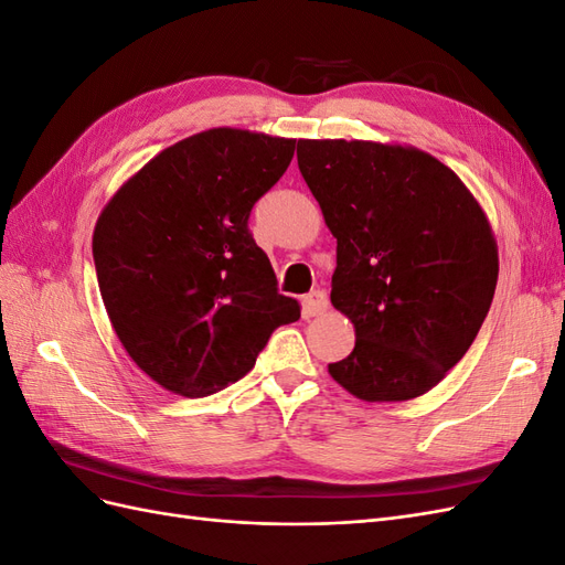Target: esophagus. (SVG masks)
<instances>
[{"mask_svg": "<svg viewBox=\"0 0 565 565\" xmlns=\"http://www.w3.org/2000/svg\"><path fill=\"white\" fill-rule=\"evenodd\" d=\"M328 295L322 292V289H313L311 295L303 297V318H316V316H322L324 311H328Z\"/></svg>", "mask_w": 565, "mask_h": 565, "instance_id": "1", "label": "esophagus"}]
</instances>
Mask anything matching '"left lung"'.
I'll list each match as a JSON object with an SVG mask.
<instances>
[{
	"instance_id": "obj_1",
	"label": "left lung",
	"mask_w": 565,
	"mask_h": 565,
	"mask_svg": "<svg viewBox=\"0 0 565 565\" xmlns=\"http://www.w3.org/2000/svg\"><path fill=\"white\" fill-rule=\"evenodd\" d=\"M297 162L337 237L332 306L355 328L330 374L367 403L422 396L490 311L500 266L483 210L417 148L303 139Z\"/></svg>"
}]
</instances>
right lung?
Returning a JSON list of instances; mask_svg holds the SVG:
<instances>
[{
    "mask_svg": "<svg viewBox=\"0 0 565 565\" xmlns=\"http://www.w3.org/2000/svg\"><path fill=\"white\" fill-rule=\"evenodd\" d=\"M295 143L231 127L188 136L100 212V297L131 361L167 391L185 398L221 391L254 367L273 330L299 320V303L278 292L247 226Z\"/></svg>",
    "mask_w": 565,
    "mask_h": 565,
    "instance_id": "1",
    "label": "right lung"
}]
</instances>
